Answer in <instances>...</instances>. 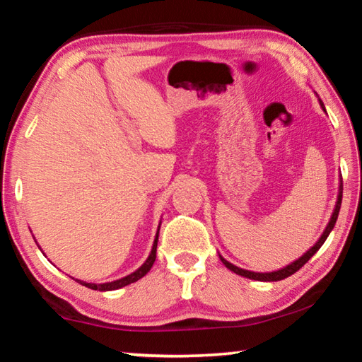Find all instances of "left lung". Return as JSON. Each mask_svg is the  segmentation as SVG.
<instances>
[{
    "label": "left lung",
    "mask_w": 362,
    "mask_h": 362,
    "mask_svg": "<svg viewBox=\"0 0 362 362\" xmlns=\"http://www.w3.org/2000/svg\"><path fill=\"white\" fill-rule=\"evenodd\" d=\"M317 100H320V105L324 110V113H326V107H324V103H322V100L320 99V97H317ZM341 193H343V183H341V175H340L339 194H337V203H335V207H334V211H332V216H330V218H329V223L326 225V228H324V231H322V235L320 236V240H317L313 244V246H311L308 250H306V252L302 257H298L297 260L291 262L289 265H286V267L279 268V269H274V272L260 273V272H250V269H244V268L233 265V263H230L228 260H225L223 257L218 254L220 260H222L223 265L228 268L230 272L240 274V276H243V278H249V279H254V281H263V283H273V281H281V279H284L287 276H291V274H293V273L297 272V269L302 268L305 263L308 262L311 257H313L317 252V250L321 249L324 241H326L327 236L330 235V231L334 230L335 222H337V217H339V212H340V206H341Z\"/></svg>",
    "instance_id": "left-lung-1"
}]
</instances>
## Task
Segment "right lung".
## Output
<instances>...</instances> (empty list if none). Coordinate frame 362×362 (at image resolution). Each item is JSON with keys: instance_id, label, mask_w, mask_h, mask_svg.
Returning <instances> with one entry per match:
<instances>
[{"instance_id": "right-lung-1", "label": "right lung", "mask_w": 362, "mask_h": 362, "mask_svg": "<svg viewBox=\"0 0 362 362\" xmlns=\"http://www.w3.org/2000/svg\"><path fill=\"white\" fill-rule=\"evenodd\" d=\"M159 226H161V222H159V225H158V230H156V235H155V241H153V246H151V250H150V255L146 257V260L144 262V265H142V267H139L134 273L127 274V276L121 278V279L110 281V283H100V284H97V283H88V281H81V279H75V278H73V279L78 281L79 284H83V286H86V287H89V289L100 291V292L116 291V289H121V287H124V286H129V284H132V283H136V281H139L140 278H144L145 274L150 272L151 267H153V263H155V260H156V247H158ZM38 247H40V246H38ZM40 249H41V247H40ZM41 252H42V250H41ZM42 254H45V252H42Z\"/></svg>"}]
</instances>
